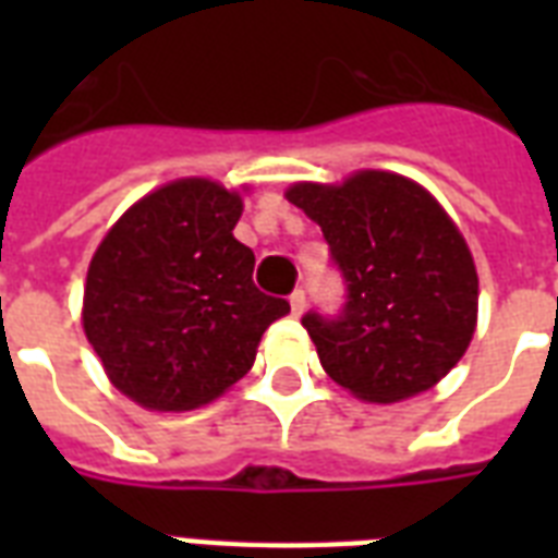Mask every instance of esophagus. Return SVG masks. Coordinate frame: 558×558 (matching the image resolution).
Masks as SVG:
<instances>
[{"label":"esophagus","mask_w":558,"mask_h":558,"mask_svg":"<svg viewBox=\"0 0 558 558\" xmlns=\"http://www.w3.org/2000/svg\"><path fill=\"white\" fill-rule=\"evenodd\" d=\"M289 306H292V315H304V310H306V292H304V289H295V292L289 295Z\"/></svg>","instance_id":"obj_1"}]
</instances>
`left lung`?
<instances>
[{"mask_svg": "<svg viewBox=\"0 0 558 558\" xmlns=\"http://www.w3.org/2000/svg\"><path fill=\"white\" fill-rule=\"evenodd\" d=\"M287 199L322 226L344 283L339 313L301 318L324 371L367 402H397L440 381L475 332L477 271L432 193L365 170L339 187H289Z\"/></svg>", "mask_w": 558, "mask_h": 558, "instance_id": "obj_1", "label": "left lung"}]
</instances>
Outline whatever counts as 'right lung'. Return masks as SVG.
Instances as JSON below:
<instances>
[{
	"mask_svg": "<svg viewBox=\"0 0 558 558\" xmlns=\"http://www.w3.org/2000/svg\"><path fill=\"white\" fill-rule=\"evenodd\" d=\"M240 210L217 182L182 179L135 202L92 257L83 330L138 405L210 402L252 371L266 327L289 313L254 287V252L231 234Z\"/></svg>",
	"mask_w": 558,
	"mask_h": 558,
	"instance_id": "add662e5",
	"label": "right lung"
}]
</instances>
